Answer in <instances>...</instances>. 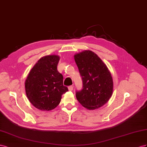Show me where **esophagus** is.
Instances as JSON below:
<instances>
[{
    "label": "esophagus",
    "mask_w": 147,
    "mask_h": 147,
    "mask_svg": "<svg viewBox=\"0 0 147 147\" xmlns=\"http://www.w3.org/2000/svg\"><path fill=\"white\" fill-rule=\"evenodd\" d=\"M68 90L69 91H72L73 90V87L72 86H70L68 87Z\"/></svg>",
    "instance_id": "1"
}]
</instances>
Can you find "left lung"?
I'll use <instances>...</instances> for the list:
<instances>
[{"label":"left lung","instance_id":"obj_1","mask_svg":"<svg viewBox=\"0 0 147 147\" xmlns=\"http://www.w3.org/2000/svg\"><path fill=\"white\" fill-rule=\"evenodd\" d=\"M82 80V89L76 91L78 102L86 108L95 110L102 107L111 97L113 82L107 65L90 50L74 55Z\"/></svg>","mask_w":147,"mask_h":147}]
</instances>
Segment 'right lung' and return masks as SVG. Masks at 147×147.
Instances as JSON below:
<instances>
[{"label": "right lung", "mask_w": 147, "mask_h": 147, "mask_svg": "<svg viewBox=\"0 0 147 147\" xmlns=\"http://www.w3.org/2000/svg\"><path fill=\"white\" fill-rule=\"evenodd\" d=\"M60 57H42L28 74L25 81L27 97L32 105L42 111H50L60 103L61 95L68 90L63 86V77L57 70Z\"/></svg>", "instance_id": "1"}]
</instances>
